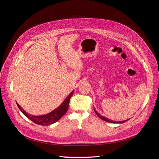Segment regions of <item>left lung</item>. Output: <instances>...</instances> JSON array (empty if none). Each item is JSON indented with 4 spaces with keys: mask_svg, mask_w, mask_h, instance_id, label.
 <instances>
[{
    "mask_svg": "<svg viewBox=\"0 0 159 159\" xmlns=\"http://www.w3.org/2000/svg\"><path fill=\"white\" fill-rule=\"evenodd\" d=\"M94 111H95V113H96V115H97L101 119H102V120H105V121H107V122H111V123H116V124H117V123H118V124H121V123L125 122H126L127 120H126L117 121V122H116V121H114V120H109V119H108L107 118H106V117H105V116H102L100 114L98 113L97 112V111H96L95 109H94Z\"/></svg>",
    "mask_w": 159,
    "mask_h": 159,
    "instance_id": "1",
    "label": "left lung"
}]
</instances>
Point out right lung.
Here are the masks:
<instances>
[{"label": "right lung", "mask_w": 159, "mask_h": 159, "mask_svg": "<svg viewBox=\"0 0 159 159\" xmlns=\"http://www.w3.org/2000/svg\"><path fill=\"white\" fill-rule=\"evenodd\" d=\"M73 93H74V90L69 93L68 96L63 101V102L57 108H56L54 111H52V112L44 115L34 116L31 114H29L24 109H22V107L17 102L16 103H17V107H18L20 110L21 111V113L25 116H27L29 119H30L33 122L36 123V124L39 125L48 126L52 124H54V123L60 120L61 117L66 113L69 107V99L73 96Z\"/></svg>", "instance_id": "add662e5"}]
</instances>
